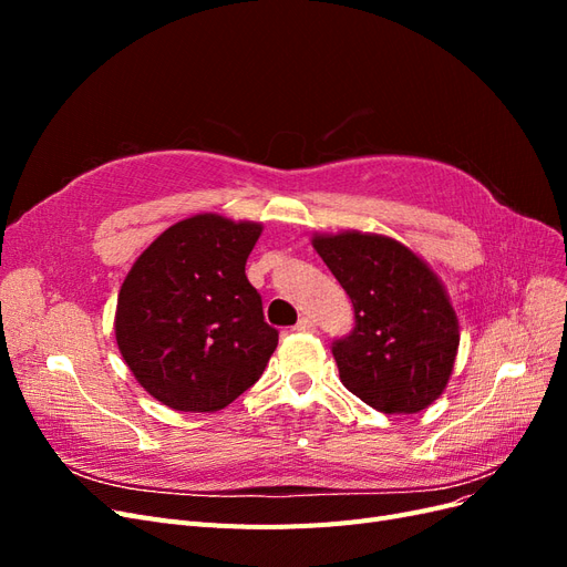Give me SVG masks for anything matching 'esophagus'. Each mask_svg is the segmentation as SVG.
Here are the masks:
<instances>
[{
  "label": "esophagus",
  "mask_w": 567,
  "mask_h": 567,
  "mask_svg": "<svg viewBox=\"0 0 567 567\" xmlns=\"http://www.w3.org/2000/svg\"><path fill=\"white\" fill-rule=\"evenodd\" d=\"M293 331H298V333H310V331H315V321H312L310 317H300L298 323L293 326Z\"/></svg>",
  "instance_id": "34e87169"
}]
</instances>
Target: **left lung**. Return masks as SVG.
<instances>
[{
	"mask_svg": "<svg viewBox=\"0 0 567 567\" xmlns=\"http://www.w3.org/2000/svg\"><path fill=\"white\" fill-rule=\"evenodd\" d=\"M312 246L354 307L333 342L340 381L383 414H416L450 383L458 319L437 274L390 236L315 234Z\"/></svg>",
	"mask_w": 567,
	"mask_h": 567,
	"instance_id": "obj_1",
	"label": "left lung"
}]
</instances>
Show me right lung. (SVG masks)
Returning a JSON list of instances; mask_svg holds the SVG:
<instances>
[{"label":"right lung","instance_id":"obj_1","mask_svg":"<svg viewBox=\"0 0 567 567\" xmlns=\"http://www.w3.org/2000/svg\"><path fill=\"white\" fill-rule=\"evenodd\" d=\"M260 221L215 213L165 229L120 286L115 340L140 385L175 411H219L260 379L279 331L246 277Z\"/></svg>","mask_w":567,"mask_h":567}]
</instances>
